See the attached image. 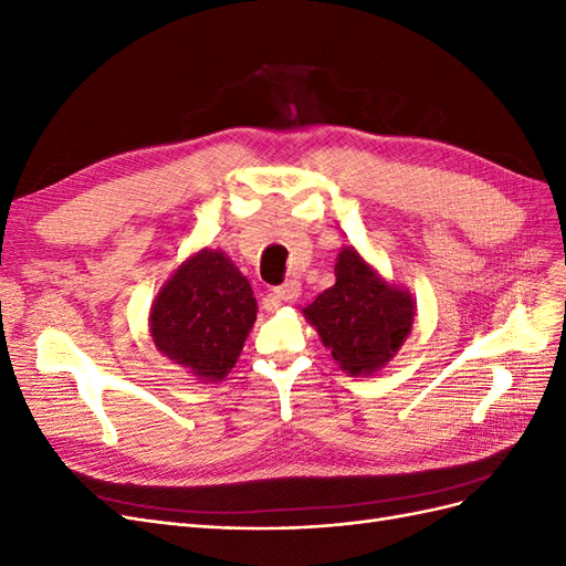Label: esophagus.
<instances>
[{
    "mask_svg": "<svg viewBox=\"0 0 566 566\" xmlns=\"http://www.w3.org/2000/svg\"><path fill=\"white\" fill-rule=\"evenodd\" d=\"M300 283L297 281H285L283 285H279V287H273V293H271V297L276 300V302H295L297 297H300Z\"/></svg>",
    "mask_w": 566,
    "mask_h": 566,
    "instance_id": "esophagus-1",
    "label": "esophagus"
}]
</instances>
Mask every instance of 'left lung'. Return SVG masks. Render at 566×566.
<instances>
[{
    "label": "left lung",
    "mask_w": 566,
    "mask_h": 566,
    "mask_svg": "<svg viewBox=\"0 0 566 566\" xmlns=\"http://www.w3.org/2000/svg\"><path fill=\"white\" fill-rule=\"evenodd\" d=\"M413 312L408 293L387 285L361 254L345 248L335 264V285L323 290L304 316L342 370L370 375L401 347L413 325Z\"/></svg>",
    "instance_id": "obj_1"
}]
</instances>
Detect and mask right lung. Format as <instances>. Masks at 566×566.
I'll return each mask as SVG.
<instances>
[{
	"label": "right lung",
	"mask_w": 566,
	"mask_h": 566,
	"mask_svg": "<svg viewBox=\"0 0 566 566\" xmlns=\"http://www.w3.org/2000/svg\"><path fill=\"white\" fill-rule=\"evenodd\" d=\"M256 318L248 279L219 250H200L165 283L150 310L156 347L198 380H221Z\"/></svg>",
	"instance_id": "add662e5"
}]
</instances>
